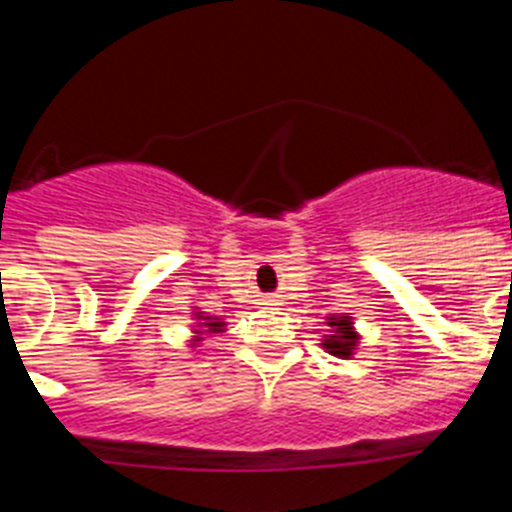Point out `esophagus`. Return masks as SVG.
Instances as JSON below:
<instances>
[{
	"label": "esophagus",
	"instance_id": "esophagus-1",
	"mask_svg": "<svg viewBox=\"0 0 512 512\" xmlns=\"http://www.w3.org/2000/svg\"><path fill=\"white\" fill-rule=\"evenodd\" d=\"M264 305H274V300H271V297H266V300H264Z\"/></svg>",
	"mask_w": 512,
	"mask_h": 512
}]
</instances>
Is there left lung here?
Instances as JSON below:
<instances>
[{"label": "left lung", "instance_id": "obj_1", "mask_svg": "<svg viewBox=\"0 0 512 512\" xmlns=\"http://www.w3.org/2000/svg\"><path fill=\"white\" fill-rule=\"evenodd\" d=\"M330 330L328 336H323V348L330 356H338V359H351L354 356V348L359 343V333H356L354 323L348 315L341 318H328Z\"/></svg>", "mask_w": 512, "mask_h": 512}]
</instances>
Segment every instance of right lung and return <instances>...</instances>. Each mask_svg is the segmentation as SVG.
Instances as JSON below:
<instances>
[{
    "mask_svg": "<svg viewBox=\"0 0 512 512\" xmlns=\"http://www.w3.org/2000/svg\"><path fill=\"white\" fill-rule=\"evenodd\" d=\"M194 315L200 320V325H197L194 333H220V330H225V323L220 318H205L202 312H194ZM197 341H200V338H197Z\"/></svg>",
    "mask_w": 512,
    "mask_h": 512,
    "instance_id": "1",
    "label": "right lung"
}]
</instances>
